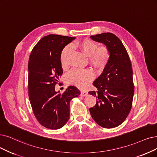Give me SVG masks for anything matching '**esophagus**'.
<instances>
[{"label": "esophagus", "mask_w": 157, "mask_h": 157, "mask_svg": "<svg viewBox=\"0 0 157 157\" xmlns=\"http://www.w3.org/2000/svg\"><path fill=\"white\" fill-rule=\"evenodd\" d=\"M87 95V91H82L80 92V96L82 97H85Z\"/></svg>", "instance_id": "obj_1"}]
</instances>
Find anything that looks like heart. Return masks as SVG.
<instances>
[{"instance_id": "1", "label": "heart", "mask_w": 157, "mask_h": 157, "mask_svg": "<svg viewBox=\"0 0 157 157\" xmlns=\"http://www.w3.org/2000/svg\"><path fill=\"white\" fill-rule=\"evenodd\" d=\"M77 46L84 55L88 57L90 64L98 70H102L108 65L110 59V52L108 47H98L97 44L90 39H84L77 43ZM73 51L71 45L66 46L61 52L60 60L62 66H66ZM94 78L90 69H73L67 75V82L80 89H84Z\"/></svg>"}]
</instances>
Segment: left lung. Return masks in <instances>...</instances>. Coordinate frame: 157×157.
Instances as JSON below:
<instances>
[{
    "mask_svg": "<svg viewBox=\"0 0 157 157\" xmlns=\"http://www.w3.org/2000/svg\"><path fill=\"white\" fill-rule=\"evenodd\" d=\"M90 38L104 44L111 55L103 72L93 82L97 91L89 92L97 100L90 112L100 126L113 128L126 120L132 107L134 84L131 60L122 42L115 35L103 33Z\"/></svg>",
    "mask_w": 157,
    "mask_h": 157,
    "instance_id": "obj_1",
    "label": "left lung"
}]
</instances>
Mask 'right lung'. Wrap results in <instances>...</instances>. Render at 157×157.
<instances>
[{"label": "right lung", "mask_w": 157, "mask_h": 157, "mask_svg": "<svg viewBox=\"0 0 157 157\" xmlns=\"http://www.w3.org/2000/svg\"><path fill=\"white\" fill-rule=\"evenodd\" d=\"M75 37L48 35L42 38L31 51L28 62V95L33 113L46 128L58 129L70 118V102L80 91L70 86L62 93L55 85L63 73L60 55Z\"/></svg>", "instance_id": "add662e5"}]
</instances>
